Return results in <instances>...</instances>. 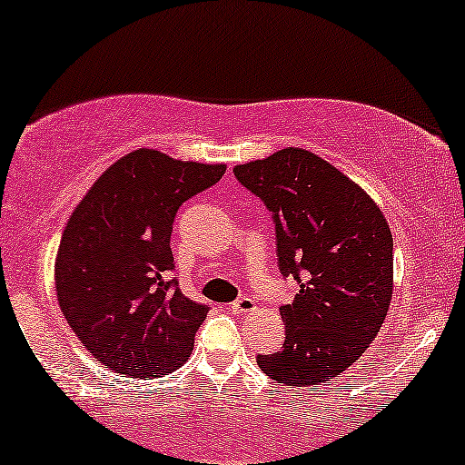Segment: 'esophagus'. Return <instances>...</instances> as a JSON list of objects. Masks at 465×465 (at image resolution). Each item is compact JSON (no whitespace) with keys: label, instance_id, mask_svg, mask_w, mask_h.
<instances>
[{"label":"esophagus","instance_id":"obj_1","mask_svg":"<svg viewBox=\"0 0 465 465\" xmlns=\"http://www.w3.org/2000/svg\"><path fill=\"white\" fill-rule=\"evenodd\" d=\"M232 311L238 315H247L252 313V311H256V302H253L252 298H241L238 302L232 304Z\"/></svg>","mask_w":465,"mask_h":465}]
</instances>
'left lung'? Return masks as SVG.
I'll list each match as a JSON object with an SVG mask.
<instances>
[{"label": "left lung", "instance_id": "obj_1", "mask_svg": "<svg viewBox=\"0 0 465 465\" xmlns=\"http://www.w3.org/2000/svg\"><path fill=\"white\" fill-rule=\"evenodd\" d=\"M273 212L280 272L300 291L280 307L282 351L258 355L278 384L318 386L369 349L392 300V233L384 212L322 156L284 147L233 167Z\"/></svg>", "mask_w": 465, "mask_h": 465}]
</instances>
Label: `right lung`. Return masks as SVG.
Masks as SVG:
<instances>
[{"label":"right lung","mask_w":465,"mask_h":465,"mask_svg":"<svg viewBox=\"0 0 465 465\" xmlns=\"http://www.w3.org/2000/svg\"><path fill=\"white\" fill-rule=\"evenodd\" d=\"M224 170L141 147L112 163L70 213L54 258L57 300L105 369L154 380L190 360L207 307L167 280L172 223Z\"/></svg>","instance_id":"1"}]
</instances>
